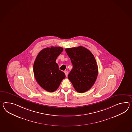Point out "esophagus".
<instances>
[{
  "label": "esophagus",
  "mask_w": 132,
  "mask_h": 132,
  "mask_svg": "<svg viewBox=\"0 0 132 132\" xmlns=\"http://www.w3.org/2000/svg\"><path fill=\"white\" fill-rule=\"evenodd\" d=\"M64 73L65 74V75H66V76L67 77L68 76V72L67 71H65Z\"/></svg>",
  "instance_id": "34e87169"
}]
</instances>
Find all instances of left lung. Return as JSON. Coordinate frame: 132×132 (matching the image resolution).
Returning <instances> with one entry per match:
<instances>
[{"label":"left lung","instance_id":"obj_1","mask_svg":"<svg viewBox=\"0 0 132 132\" xmlns=\"http://www.w3.org/2000/svg\"><path fill=\"white\" fill-rule=\"evenodd\" d=\"M73 65L68 79L78 93L90 90L96 80L98 69L93 55L82 46L65 49Z\"/></svg>","mask_w":132,"mask_h":132}]
</instances>
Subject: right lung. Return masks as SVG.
I'll return each mask as SVG.
<instances>
[{
	"mask_svg": "<svg viewBox=\"0 0 132 132\" xmlns=\"http://www.w3.org/2000/svg\"><path fill=\"white\" fill-rule=\"evenodd\" d=\"M63 48L60 47H51L39 52L33 65L36 80L43 89L53 92L59 87L65 78L64 73L59 69L56 59Z\"/></svg>",
	"mask_w": 132,
	"mask_h": 132,
	"instance_id": "obj_1",
	"label": "right lung"
}]
</instances>
